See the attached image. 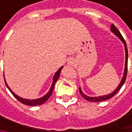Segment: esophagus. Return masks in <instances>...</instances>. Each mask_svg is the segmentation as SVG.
I'll list each match as a JSON object with an SVG mask.
<instances>
[{
  "label": "esophagus",
  "mask_w": 132,
  "mask_h": 132,
  "mask_svg": "<svg viewBox=\"0 0 132 132\" xmlns=\"http://www.w3.org/2000/svg\"><path fill=\"white\" fill-rule=\"evenodd\" d=\"M69 64H73V60H72V59H70L68 62Z\"/></svg>",
  "instance_id": "1"
}]
</instances>
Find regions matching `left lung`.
I'll return each mask as SVG.
<instances>
[{"label": "left lung", "instance_id": "8db88e82", "mask_svg": "<svg viewBox=\"0 0 132 132\" xmlns=\"http://www.w3.org/2000/svg\"><path fill=\"white\" fill-rule=\"evenodd\" d=\"M111 31H112L116 36H118V37L120 39V40L123 43V44H124L125 45V50H126V64H125V70L124 73H123V79H122L120 83V84L118 85V87L116 88V89L114 90L113 93H112L111 94H109V95H107L100 96V97H95V98L88 97V96H87L86 95H84V94L82 93L81 89L79 88V92H80L81 95L84 99H86L87 101H90V102H99V101H106V100H108V99L112 98L114 95H116V94L118 93V92L119 91L120 89L122 87V86L123 85L124 82L126 81V76H127V71H128V49H127V45H126V41H125V39H123V36L121 35L120 32L118 31V29L114 26V24H112V25H111Z\"/></svg>", "mask_w": 132, "mask_h": 132}]
</instances>
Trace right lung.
I'll return each mask as SVG.
<instances>
[{
    "instance_id": "right-lung-1",
    "label": "right lung",
    "mask_w": 132,
    "mask_h": 132,
    "mask_svg": "<svg viewBox=\"0 0 132 132\" xmlns=\"http://www.w3.org/2000/svg\"><path fill=\"white\" fill-rule=\"evenodd\" d=\"M63 67H61L58 70H57V72L55 73L54 75V77H53V84H52V86H51V87L50 89V90H49V92H48V93L46 94L45 96L43 97H42V98H40L39 99H35V100H28V99H24L23 98H20L19 96H18L16 94H14L13 93L12 91V89L9 87V86L6 84V80L4 79V81H5V84L6 85V87H8V89H9V91L12 93L13 95L16 98L18 99V101H20V102H21L22 104H26V105H28V106H37V105H41V104H44L47 100H48L50 97H51V95H52L53 93V89H54V86H55V84H56V82L57 81V80H58L59 77V74H60V72H61V70L62 69Z\"/></svg>"
}]
</instances>
